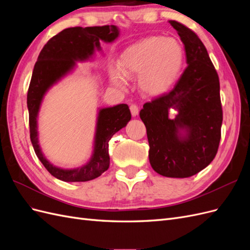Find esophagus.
<instances>
[{"instance_id": "esophagus-1", "label": "esophagus", "mask_w": 250, "mask_h": 250, "mask_svg": "<svg viewBox=\"0 0 250 250\" xmlns=\"http://www.w3.org/2000/svg\"><path fill=\"white\" fill-rule=\"evenodd\" d=\"M130 111H131V115L133 117L138 116V113H139V106H138V105L137 104H131L130 105Z\"/></svg>"}]
</instances>
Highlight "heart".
Here are the masks:
<instances>
[{"mask_svg": "<svg viewBox=\"0 0 250 250\" xmlns=\"http://www.w3.org/2000/svg\"><path fill=\"white\" fill-rule=\"evenodd\" d=\"M184 50L173 39L154 36L125 49L119 58V67L112 66V82L121 88L127 78L139 74L138 84L144 94L156 96L166 92L183 66Z\"/></svg>", "mask_w": 250, "mask_h": 250, "instance_id": "b5f03b06", "label": "heart"}]
</instances>
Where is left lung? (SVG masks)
<instances>
[{"mask_svg":"<svg viewBox=\"0 0 250 250\" xmlns=\"http://www.w3.org/2000/svg\"><path fill=\"white\" fill-rule=\"evenodd\" d=\"M169 22L184 43L188 66L172 90L144 104L140 117L151 167L166 177L186 178L208 167L217 154L223 120L220 82L198 35L179 21ZM170 108L179 110L175 119L168 118ZM183 129L186 136L179 133Z\"/></svg>","mask_w":250,"mask_h":250,"instance_id":"1","label":"left lung"}]
</instances>
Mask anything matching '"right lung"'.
<instances>
[{"mask_svg":"<svg viewBox=\"0 0 250 250\" xmlns=\"http://www.w3.org/2000/svg\"><path fill=\"white\" fill-rule=\"evenodd\" d=\"M119 35L112 25L95 27H73L62 30L48 41L35 62L28 88L30 139L35 154L53 176L62 181H87L99 177L109 167L108 143L112 135L126 126L131 119L127 104L103 108L99 112L95 138L94 154L81 168L62 170L51 165L43 154L37 139V113L48 88L75 65V60H84L93 55L94 49H100V41L113 42Z\"/></svg>","mask_w":250,"mask_h":250,"instance_id":"obj_1","label":"right lung"}]
</instances>
